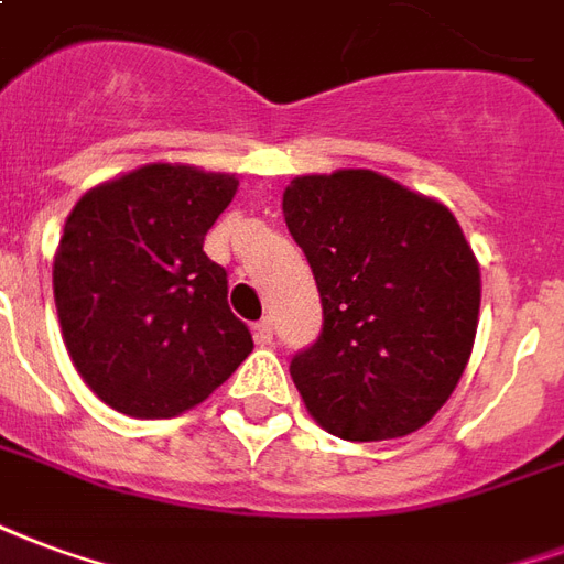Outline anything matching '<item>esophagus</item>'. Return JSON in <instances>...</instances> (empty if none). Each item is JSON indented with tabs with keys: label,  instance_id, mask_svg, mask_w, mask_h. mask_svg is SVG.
Segmentation results:
<instances>
[{
	"label": "esophagus",
	"instance_id": "34e87169",
	"mask_svg": "<svg viewBox=\"0 0 564 564\" xmlns=\"http://www.w3.org/2000/svg\"><path fill=\"white\" fill-rule=\"evenodd\" d=\"M253 340L262 346H269L271 340H274V332H271V319L269 316H262L260 323L253 325Z\"/></svg>",
	"mask_w": 564,
	"mask_h": 564
}]
</instances>
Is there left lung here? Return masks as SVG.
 I'll return each instance as SVG.
<instances>
[{
	"mask_svg": "<svg viewBox=\"0 0 564 564\" xmlns=\"http://www.w3.org/2000/svg\"><path fill=\"white\" fill-rule=\"evenodd\" d=\"M283 218L323 302L316 344L290 361L307 412L349 442L424 427L460 382L481 307L457 218L373 170L293 178Z\"/></svg>",
	"mask_w": 564,
	"mask_h": 564,
	"instance_id": "obj_1",
	"label": "left lung"
}]
</instances>
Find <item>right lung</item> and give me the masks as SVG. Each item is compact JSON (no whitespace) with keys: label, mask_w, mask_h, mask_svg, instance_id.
Masks as SVG:
<instances>
[{"label":"right lung","mask_w":564,"mask_h":564,"mask_svg":"<svg viewBox=\"0 0 564 564\" xmlns=\"http://www.w3.org/2000/svg\"><path fill=\"white\" fill-rule=\"evenodd\" d=\"M239 178L145 164L83 194L53 260V299L83 382L131 419L197 406L250 356L227 271L203 250Z\"/></svg>","instance_id":"1"}]
</instances>
